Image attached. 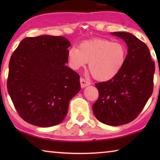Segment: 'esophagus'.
I'll return each mask as SVG.
<instances>
[{"label": "esophagus", "instance_id": "obj_1", "mask_svg": "<svg viewBox=\"0 0 160 160\" xmlns=\"http://www.w3.org/2000/svg\"><path fill=\"white\" fill-rule=\"evenodd\" d=\"M80 84H81V87H82V88H84V87L90 84V82H88V81H87L84 78H80Z\"/></svg>", "mask_w": 160, "mask_h": 160}]
</instances>
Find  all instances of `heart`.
<instances>
[{"label":"heart","mask_w":160,"mask_h":160,"mask_svg":"<svg viewBox=\"0 0 160 160\" xmlns=\"http://www.w3.org/2000/svg\"><path fill=\"white\" fill-rule=\"evenodd\" d=\"M127 53L126 46L120 41L95 38L83 41L68 52L69 65L73 70L84 67L89 61V69L93 77L108 81L114 77L123 67Z\"/></svg>","instance_id":"obj_1"}]
</instances>
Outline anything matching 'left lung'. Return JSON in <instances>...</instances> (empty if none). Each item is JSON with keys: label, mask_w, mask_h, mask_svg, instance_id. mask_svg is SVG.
<instances>
[{"label": "left lung", "mask_w": 160, "mask_h": 160, "mask_svg": "<svg viewBox=\"0 0 160 160\" xmlns=\"http://www.w3.org/2000/svg\"><path fill=\"white\" fill-rule=\"evenodd\" d=\"M111 35L125 41L128 53L114 77L95 84L99 97L92 110L102 123L119 126L133 121L149 99L154 89L155 64L146 43L132 34L115 32Z\"/></svg>", "instance_id": "1"}]
</instances>
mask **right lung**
Wrapping results in <instances>:
<instances>
[{
  "label": "right lung",
  "mask_w": 160,
  "mask_h": 160,
  "mask_svg": "<svg viewBox=\"0 0 160 160\" xmlns=\"http://www.w3.org/2000/svg\"><path fill=\"white\" fill-rule=\"evenodd\" d=\"M70 46L62 36L26 37L12 54L8 92L28 123L48 128L65 119L81 89L79 75L65 65Z\"/></svg>",
  "instance_id": "obj_1"
}]
</instances>
